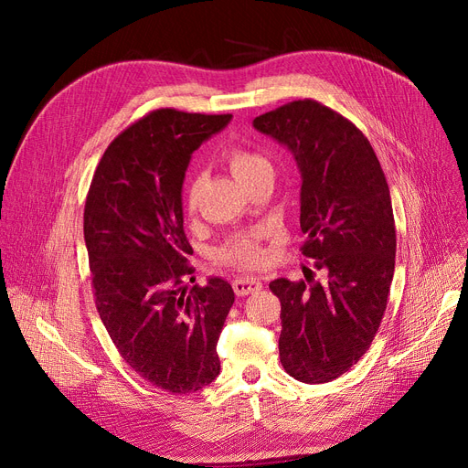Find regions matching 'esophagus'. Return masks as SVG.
<instances>
[{"label":"esophagus","mask_w":468,"mask_h":468,"mask_svg":"<svg viewBox=\"0 0 468 468\" xmlns=\"http://www.w3.org/2000/svg\"><path fill=\"white\" fill-rule=\"evenodd\" d=\"M233 290L237 296H249V293L261 290V282L252 277H239L233 281Z\"/></svg>","instance_id":"1"}]
</instances>
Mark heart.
<instances>
[{
  "mask_svg": "<svg viewBox=\"0 0 468 468\" xmlns=\"http://www.w3.org/2000/svg\"><path fill=\"white\" fill-rule=\"evenodd\" d=\"M221 161L229 168L231 175L244 186H249L263 175H271L269 161L254 152L252 147L242 144H231L221 152ZM199 195H197V184L191 182L186 189V208L189 214H195ZM261 231H244L228 239L214 252V260L219 265H231L240 271H256L267 261V250L261 242Z\"/></svg>",
  "mask_w": 468,
  "mask_h": 468,
  "instance_id": "heart-1",
  "label": "heart"
}]
</instances>
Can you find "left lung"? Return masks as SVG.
<instances>
[{
	"label": "left lung",
	"mask_w": 468,
	"mask_h": 468,
	"mask_svg": "<svg viewBox=\"0 0 468 468\" xmlns=\"http://www.w3.org/2000/svg\"><path fill=\"white\" fill-rule=\"evenodd\" d=\"M302 172V254L324 273L269 288L281 300V364L293 379L328 383L370 349L395 273L397 229L374 147L335 110L303 98L254 119Z\"/></svg>",
	"instance_id": "obj_1"
}]
</instances>
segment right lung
Returning <instances> with one entry per match:
<instances>
[{"label": "right lung", "mask_w": 468, "mask_h": 468, "mask_svg": "<svg viewBox=\"0 0 468 468\" xmlns=\"http://www.w3.org/2000/svg\"><path fill=\"white\" fill-rule=\"evenodd\" d=\"M229 119L175 108L140 117L108 145L85 201L96 311L121 358L172 395L216 379L218 337L235 302L224 279L184 288L195 271L182 214L186 168Z\"/></svg>", "instance_id": "1"}]
</instances>
